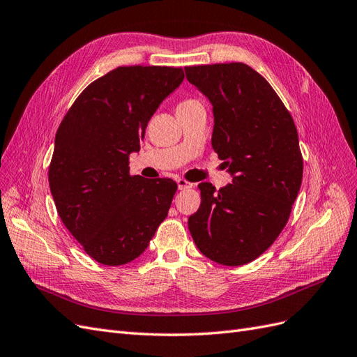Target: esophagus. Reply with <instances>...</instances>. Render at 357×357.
Returning <instances> with one entry per match:
<instances>
[{
	"label": "esophagus",
	"instance_id": "obj_1",
	"mask_svg": "<svg viewBox=\"0 0 357 357\" xmlns=\"http://www.w3.org/2000/svg\"><path fill=\"white\" fill-rule=\"evenodd\" d=\"M176 184H178V188H179V190H187V188H191V187H192L191 182H188V181H185V179H178Z\"/></svg>",
	"mask_w": 357,
	"mask_h": 357
}]
</instances>
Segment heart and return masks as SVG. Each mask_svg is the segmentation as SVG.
Returning <instances> with one entry per match:
<instances>
[{
	"instance_id": "obj_1",
	"label": "heart",
	"mask_w": 357,
	"mask_h": 357,
	"mask_svg": "<svg viewBox=\"0 0 357 357\" xmlns=\"http://www.w3.org/2000/svg\"><path fill=\"white\" fill-rule=\"evenodd\" d=\"M192 101H195V100H184V101H181L179 106H182V105H188V103H192Z\"/></svg>"
}]
</instances>
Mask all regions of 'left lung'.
I'll list each match as a JSON object with an SVG mask.
<instances>
[{
  "label": "left lung",
  "mask_w": 357,
  "mask_h": 357,
  "mask_svg": "<svg viewBox=\"0 0 357 357\" xmlns=\"http://www.w3.org/2000/svg\"><path fill=\"white\" fill-rule=\"evenodd\" d=\"M213 112L212 148L231 184H199L188 218L203 256L224 266L256 260L286 226L302 184L303 160L290 112L261 75L243 63L185 67Z\"/></svg>",
  "instance_id": "8db88e82"
}]
</instances>
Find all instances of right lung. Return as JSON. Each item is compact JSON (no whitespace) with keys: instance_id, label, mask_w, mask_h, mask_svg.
<instances>
[{"instance_id":"obj_1","label":"right lung","mask_w":357,"mask_h":357,"mask_svg":"<svg viewBox=\"0 0 357 357\" xmlns=\"http://www.w3.org/2000/svg\"><path fill=\"white\" fill-rule=\"evenodd\" d=\"M182 80L181 67H118L89 84L61 121L50 192L61 221L101 264L137 259L167 217L176 182L131 176L128 157Z\"/></svg>"}]
</instances>
